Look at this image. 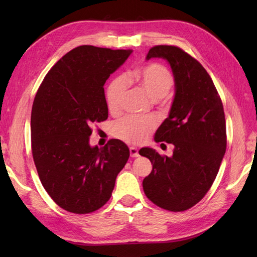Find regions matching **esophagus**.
<instances>
[{"mask_svg": "<svg viewBox=\"0 0 257 257\" xmlns=\"http://www.w3.org/2000/svg\"><path fill=\"white\" fill-rule=\"evenodd\" d=\"M130 155H131L132 158H138V157H139L138 150L136 149L135 147H131V148H130Z\"/></svg>", "mask_w": 257, "mask_h": 257, "instance_id": "obj_1", "label": "esophagus"}]
</instances>
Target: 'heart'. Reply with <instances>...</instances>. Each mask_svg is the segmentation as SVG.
Returning a JSON list of instances; mask_svg holds the SVG:
<instances>
[{
	"mask_svg": "<svg viewBox=\"0 0 257 257\" xmlns=\"http://www.w3.org/2000/svg\"><path fill=\"white\" fill-rule=\"evenodd\" d=\"M128 82L136 83L152 100L165 97L174 85V77L166 67L152 63L136 68L127 78L116 77L107 88L106 102L111 112L122 109L124 99L127 94ZM155 127L152 119H141L127 116L113 126V135L124 143L141 145L149 137Z\"/></svg>",
	"mask_w": 257,
	"mask_h": 257,
	"instance_id": "heart-1",
	"label": "heart"
}]
</instances>
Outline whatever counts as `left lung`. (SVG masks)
Returning a JSON list of instances; mask_svg holds the SVG:
<instances>
[{"mask_svg": "<svg viewBox=\"0 0 257 257\" xmlns=\"http://www.w3.org/2000/svg\"><path fill=\"white\" fill-rule=\"evenodd\" d=\"M152 58L166 60L175 79L172 108L154 141L175 148L172 157H162L148 147L139 150L152 164L143 188L157 206L184 211L203 199L220 169L226 150L223 104L211 77L189 53L176 46L160 45L148 52L146 59Z\"/></svg>", "mask_w": 257, "mask_h": 257, "instance_id": "1", "label": "left lung"}]
</instances>
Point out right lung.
I'll return each instance as SVG.
<instances>
[{
	"label": "right lung",
	"instance_id": "add662e5",
	"mask_svg": "<svg viewBox=\"0 0 257 257\" xmlns=\"http://www.w3.org/2000/svg\"><path fill=\"white\" fill-rule=\"evenodd\" d=\"M133 50L79 46L60 59L38 88L31 113L35 166L45 190L68 212L103 207L130 158L111 139L91 147V125L108 118L104 84Z\"/></svg>",
	"mask_w": 257,
	"mask_h": 257
}]
</instances>
